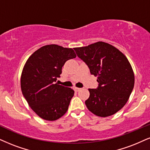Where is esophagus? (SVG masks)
<instances>
[{"instance_id":"34e87169","label":"esophagus","mask_w":150,"mask_h":150,"mask_svg":"<svg viewBox=\"0 0 150 150\" xmlns=\"http://www.w3.org/2000/svg\"><path fill=\"white\" fill-rule=\"evenodd\" d=\"M74 89L76 91H77V92L80 91V90H82V89H81V88H74Z\"/></svg>"}]
</instances>
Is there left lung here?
Returning <instances> with one entry per match:
<instances>
[{"instance_id":"8db88e82","label":"left lung","mask_w":150,"mask_h":150,"mask_svg":"<svg viewBox=\"0 0 150 150\" xmlns=\"http://www.w3.org/2000/svg\"><path fill=\"white\" fill-rule=\"evenodd\" d=\"M74 49L99 83L97 89H88L87 108L99 117L116 113L126 104L134 86V73L128 59L117 48L103 42Z\"/></svg>"}]
</instances>
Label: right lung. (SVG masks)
I'll return each instance as SVG.
<instances>
[{
	"mask_svg": "<svg viewBox=\"0 0 150 150\" xmlns=\"http://www.w3.org/2000/svg\"><path fill=\"white\" fill-rule=\"evenodd\" d=\"M76 55L71 48L49 44L37 50L25 63L21 76L23 95L40 117L54 121L66 113L74 91L56 83L66 61Z\"/></svg>",
	"mask_w": 150,
	"mask_h": 150,
	"instance_id": "obj_1",
	"label": "right lung"
}]
</instances>
